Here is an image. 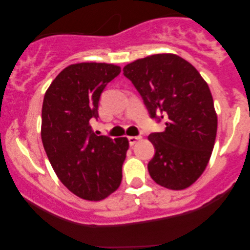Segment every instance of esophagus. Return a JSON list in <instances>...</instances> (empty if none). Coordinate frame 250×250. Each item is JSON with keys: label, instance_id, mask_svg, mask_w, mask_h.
I'll return each instance as SVG.
<instances>
[{"label": "esophagus", "instance_id": "34e87169", "mask_svg": "<svg viewBox=\"0 0 250 250\" xmlns=\"http://www.w3.org/2000/svg\"><path fill=\"white\" fill-rule=\"evenodd\" d=\"M128 140H129V145L134 146L135 143L141 140V137H140V136H129Z\"/></svg>", "mask_w": 250, "mask_h": 250}]
</instances>
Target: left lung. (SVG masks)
Wrapping results in <instances>:
<instances>
[{"label": "left lung", "instance_id": "left-lung-1", "mask_svg": "<svg viewBox=\"0 0 250 250\" xmlns=\"http://www.w3.org/2000/svg\"><path fill=\"white\" fill-rule=\"evenodd\" d=\"M151 117L166 129L148 140L155 155L148 171L157 185L182 190L202 175L213 151L217 115L207 82L193 64L175 54H155L123 68Z\"/></svg>", "mask_w": 250, "mask_h": 250}]
</instances>
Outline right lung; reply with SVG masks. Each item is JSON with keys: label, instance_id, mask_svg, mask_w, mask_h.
<instances>
[{"label": "right lung", "instance_id": "obj_1", "mask_svg": "<svg viewBox=\"0 0 250 250\" xmlns=\"http://www.w3.org/2000/svg\"><path fill=\"white\" fill-rule=\"evenodd\" d=\"M120 73L119 65L109 63L70 64L43 99V147L60 181L83 200L101 201L121 185L128 139L99 136L90 127L103 89Z\"/></svg>", "mask_w": 250, "mask_h": 250}]
</instances>
